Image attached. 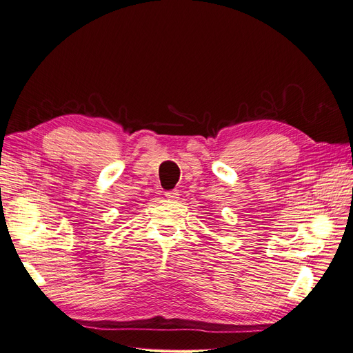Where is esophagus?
<instances>
[{
    "mask_svg": "<svg viewBox=\"0 0 353 353\" xmlns=\"http://www.w3.org/2000/svg\"><path fill=\"white\" fill-rule=\"evenodd\" d=\"M178 190H169V191H165V197L169 199V200H175L178 199Z\"/></svg>",
    "mask_w": 353,
    "mask_h": 353,
    "instance_id": "esophagus-1",
    "label": "esophagus"
}]
</instances>
